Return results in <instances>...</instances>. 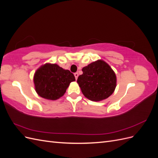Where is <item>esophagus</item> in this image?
Masks as SVG:
<instances>
[{"label":"esophagus","mask_w":158,"mask_h":158,"mask_svg":"<svg viewBox=\"0 0 158 158\" xmlns=\"http://www.w3.org/2000/svg\"><path fill=\"white\" fill-rule=\"evenodd\" d=\"M74 76H75L76 80H77V78H78V73H74Z\"/></svg>","instance_id":"34e87169"}]
</instances>
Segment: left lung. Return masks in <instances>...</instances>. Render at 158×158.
<instances>
[{
  "mask_svg": "<svg viewBox=\"0 0 158 158\" xmlns=\"http://www.w3.org/2000/svg\"><path fill=\"white\" fill-rule=\"evenodd\" d=\"M77 82L85 98L99 102L109 98L117 85L115 73L102 60H98L82 69Z\"/></svg>",
  "mask_w": 158,
  "mask_h": 158,
  "instance_id": "obj_1",
  "label": "left lung"
}]
</instances>
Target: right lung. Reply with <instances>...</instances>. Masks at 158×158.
<instances>
[{"instance_id": "1", "label": "right lung", "mask_w": 158, "mask_h": 158, "mask_svg": "<svg viewBox=\"0 0 158 158\" xmlns=\"http://www.w3.org/2000/svg\"><path fill=\"white\" fill-rule=\"evenodd\" d=\"M73 81H75L74 74L56 64L47 63L42 65L33 76L37 94L49 100H56L63 96L70 82Z\"/></svg>"}]
</instances>
